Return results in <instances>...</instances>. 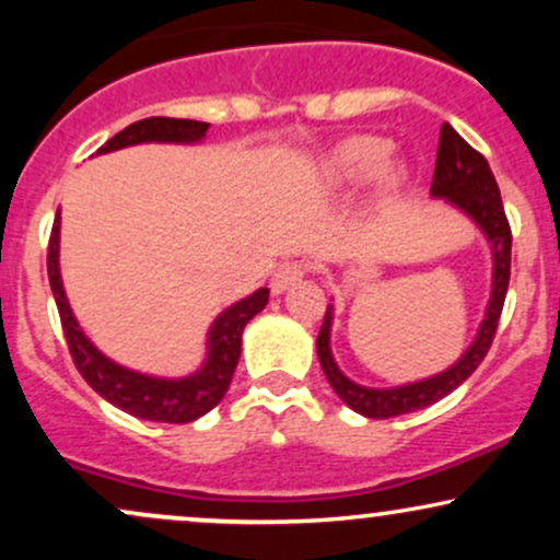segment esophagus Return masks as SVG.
<instances>
[{
  "label": "esophagus",
  "instance_id": "obj_1",
  "mask_svg": "<svg viewBox=\"0 0 560 560\" xmlns=\"http://www.w3.org/2000/svg\"><path fill=\"white\" fill-rule=\"evenodd\" d=\"M305 271H307L305 262H298V260L281 262V266L276 268V271H273V279H271V289H273V294L287 292L289 287L298 284V281L302 279V276H305Z\"/></svg>",
  "mask_w": 560,
  "mask_h": 560
}]
</instances>
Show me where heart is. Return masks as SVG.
<instances>
[{
	"instance_id": "b5f03b06",
	"label": "heart",
	"mask_w": 560,
	"mask_h": 560,
	"mask_svg": "<svg viewBox=\"0 0 560 560\" xmlns=\"http://www.w3.org/2000/svg\"><path fill=\"white\" fill-rule=\"evenodd\" d=\"M392 155V141L382 137H350L345 139L342 144H337L329 152V160H326V176H329L331 184L339 186H352L361 184L365 178H371L374 173L382 178V191L387 195H395L397 189L405 184V168L402 165H389L387 160Z\"/></svg>"
}]
</instances>
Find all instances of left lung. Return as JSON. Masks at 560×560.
<instances>
[{
	"instance_id": "left-lung-1",
	"label": "left lung",
	"mask_w": 560,
	"mask_h": 560,
	"mask_svg": "<svg viewBox=\"0 0 560 560\" xmlns=\"http://www.w3.org/2000/svg\"><path fill=\"white\" fill-rule=\"evenodd\" d=\"M432 197L447 199L458 210L471 218L477 226L485 231L487 242L492 247V292L490 302H487L485 320H481L477 337L464 355L458 358L447 371L442 374L421 378V382L402 384V387L389 389H374L361 387V384L350 382L342 371H339L337 361L331 355L329 337H331V320L334 307H326L324 324H320L316 350L320 369H324L326 378L339 395V400L350 405L355 413L365 416V419H395V416L413 413V410L434 405L436 400L450 395L455 387L466 382L479 363L485 361L487 350H490L494 331H498L500 313H503V302L508 292V281H511V226L503 210V199H500L498 182H494L490 165H487L485 155H479L466 139L458 137L450 124H442L440 131V147H436V165L432 178Z\"/></svg>"
}]
</instances>
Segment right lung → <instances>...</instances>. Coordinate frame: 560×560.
<instances>
[{"instance_id": "1", "label": "right lung", "mask_w": 560, "mask_h": 560, "mask_svg": "<svg viewBox=\"0 0 560 560\" xmlns=\"http://www.w3.org/2000/svg\"><path fill=\"white\" fill-rule=\"evenodd\" d=\"M210 124L202 120H184V118H144L137 124L126 126L124 131L115 133L96 152L124 150L131 144H144V141H171V144H195L205 139ZM60 210L55 215L52 236H49L47 253V273L49 287H52L57 311H60L62 331H66L70 358H73L79 374L86 378V384L96 395L105 397L115 408L137 416L144 421H165V423H189L213 410L226 395L231 376H234L236 363L242 352V331L262 307L268 305V289L262 287L234 305L226 307L213 320L208 331V358L202 369L184 378H158L137 374V371L124 369L113 363L110 358L102 355L96 347L89 342L86 334L81 331L79 320L70 311L66 289L60 279Z\"/></svg>"}]
</instances>
